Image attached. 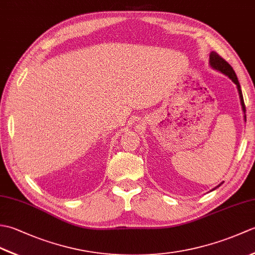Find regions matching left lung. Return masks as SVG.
Wrapping results in <instances>:
<instances>
[{
    "mask_svg": "<svg viewBox=\"0 0 255 255\" xmlns=\"http://www.w3.org/2000/svg\"><path fill=\"white\" fill-rule=\"evenodd\" d=\"M209 64L210 67L213 68L214 70H217V71L221 72L223 74L227 75L232 82H234L236 85H237V89H238V92H239V97H240V103H241V106H242V111H243V114H245V122H247V116H246V105H245V101H243V95H242V91H241V86H240V83L239 81H238V78L236 75V72L235 70L232 69V67L230 66V64L227 62L224 58H221L217 52L215 51H211L210 55H209ZM223 184V183H221ZM221 184H219V185L217 187H219ZM217 187H215L214 189H216ZM213 189V191H214Z\"/></svg>",
    "mask_w": 255,
    "mask_h": 255,
    "instance_id": "obj_1",
    "label": "left lung"
}]
</instances>
